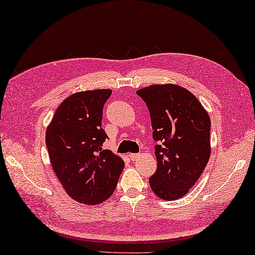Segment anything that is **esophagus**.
Wrapping results in <instances>:
<instances>
[{
    "label": "esophagus",
    "mask_w": 255,
    "mask_h": 255,
    "mask_svg": "<svg viewBox=\"0 0 255 255\" xmlns=\"http://www.w3.org/2000/svg\"><path fill=\"white\" fill-rule=\"evenodd\" d=\"M138 157H139V154H130V155H128V158H130L131 160H135Z\"/></svg>",
    "instance_id": "obj_1"
}]
</instances>
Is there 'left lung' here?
<instances>
[{"instance_id": "left-lung-1", "label": "left lung", "mask_w": 255, "mask_h": 255, "mask_svg": "<svg viewBox=\"0 0 255 255\" xmlns=\"http://www.w3.org/2000/svg\"><path fill=\"white\" fill-rule=\"evenodd\" d=\"M150 113L157 170L149 178L159 198L185 196L204 171L211 154L209 114L193 93L179 85H151L136 91Z\"/></svg>"}]
</instances>
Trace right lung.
<instances>
[{"label":"right lung","instance_id":"right-lung-1","mask_svg":"<svg viewBox=\"0 0 255 255\" xmlns=\"http://www.w3.org/2000/svg\"><path fill=\"white\" fill-rule=\"evenodd\" d=\"M112 90L74 93L62 101L46 128L51 165L67 194L82 204H99L114 193L124 162L109 149L101 128Z\"/></svg>","mask_w":255,"mask_h":255}]
</instances>
